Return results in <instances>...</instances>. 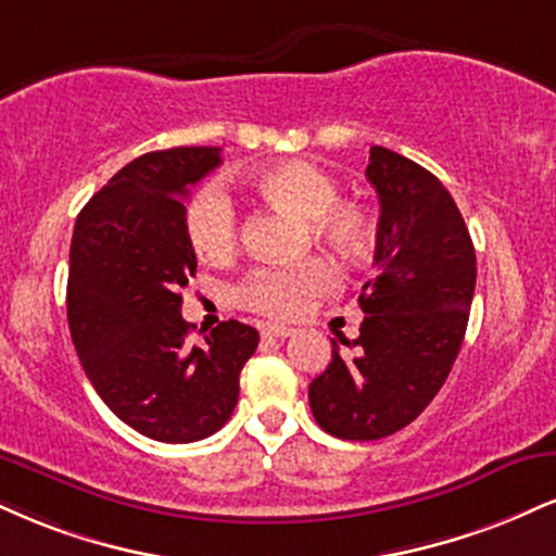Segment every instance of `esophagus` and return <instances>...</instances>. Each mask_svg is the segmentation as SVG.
Masks as SVG:
<instances>
[{
  "mask_svg": "<svg viewBox=\"0 0 556 556\" xmlns=\"http://www.w3.org/2000/svg\"><path fill=\"white\" fill-rule=\"evenodd\" d=\"M295 333V329H290V326H282V324H269L261 329V337L264 339H287Z\"/></svg>",
  "mask_w": 556,
  "mask_h": 556,
  "instance_id": "34e87169",
  "label": "esophagus"
}]
</instances>
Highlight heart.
I'll return each mask as SVG.
<instances>
[{
	"label": "heart",
	"instance_id": "obj_1",
	"mask_svg": "<svg viewBox=\"0 0 556 556\" xmlns=\"http://www.w3.org/2000/svg\"><path fill=\"white\" fill-rule=\"evenodd\" d=\"M253 191L279 210L305 219L316 243L357 258L376 238L372 217L359 204L339 202V184L331 173L305 160H282L251 176ZM186 238L206 264H225L236 256L240 219L232 199L219 186H204L186 210ZM337 269L324 258L298 266H261L238 285L243 307L266 318H298L311 303L337 287Z\"/></svg>",
	"mask_w": 556,
	"mask_h": 556
}]
</instances>
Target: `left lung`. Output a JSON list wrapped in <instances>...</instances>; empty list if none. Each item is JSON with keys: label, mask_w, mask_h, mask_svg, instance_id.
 <instances>
[{"label": "left lung", "mask_w": 556, "mask_h": 556, "mask_svg": "<svg viewBox=\"0 0 556 556\" xmlns=\"http://www.w3.org/2000/svg\"><path fill=\"white\" fill-rule=\"evenodd\" d=\"M367 180L378 193L376 277L352 346L307 388L320 430L342 440L399 432L438 396L464 344L477 287V253L447 189L414 160L372 147Z\"/></svg>", "instance_id": "left-lung-1"}]
</instances>
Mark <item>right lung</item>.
<instances>
[{
	"label": "right lung",
	"mask_w": 556,
	"mask_h": 556,
	"mask_svg": "<svg viewBox=\"0 0 556 556\" xmlns=\"http://www.w3.org/2000/svg\"><path fill=\"white\" fill-rule=\"evenodd\" d=\"M219 163V147L147 152L83 206L72 236L66 318L85 376L122 422L160 443L217 432L258 346L240 320L189 344L180 316L197 271L184 199Z\"/></svg>",
	"instance_id": "add662e5"
}]
</instances>
